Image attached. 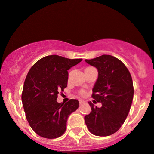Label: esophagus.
<instances>
[{
  "mask_svg": "<svg viewBox=\"0 0 154 154\" xmlns=\"http://www.w3.org/2000/svg\"><path fill=\"white\" fill-rule=\"evenodd\" d=\"M84 103V101L83 100H79V103H80V105H81V104H82V103Z\"/></svg>",
  "mask_w": 154,
  "mask_h": 154,
  "instance_id": "34e87169",
  "label": "esophagus"
}]
</instances>
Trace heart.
Returning <instances> with one entry per match:
<instances>
[{
	"instance_id": "obj_1",
	"label": "heart",
	"mask_w": 154,
	"mask_h": 154,
	"mask_svg": "<svg viewBox=\"0 0 154 154\" xmlns=\"http://www.w3.org/2000/svg\"><path fill=\"white\" fill-rule=\"evenodd\" d=\"M80 95H81V96H85V91H80Z\"/></svg>"
}]
</instances>
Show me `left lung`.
Masks as SVG:
<instances>
[{
  "mask_svg": "<svg viewBox=\"0 0 154 154\" xmlns=\"http://www.w3.org/2000/svg\"><path fill=\"white\" fill-rule=\"evenodd\" d=\"M85 62L98 70L92 98L102 103L101 108H97L88 103L91 111L85 116V124L94 135L110 136L120 128L130 111L134 97L131 75L123 63L114 56L103 54Z\"/></svg>",
  "mask_w": 154,
  "mask_h": 154,
  "instance_id": "left-lung-1",
  "label": "left lung"
}]
</instances>
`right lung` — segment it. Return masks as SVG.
Masks as SVG:
<instances>
[{"label": "right lung", "mask_w": 154, "mask_h": 154, "mask_svg": "<svg viewBox=\"0 0 154 154\" xmlns=\"http://www.w3.org/2000/svg\"><path fill=\"white\" fill-rule=\"evenodd\" d=\"M82 60L46 56L35 63L27 74L23 106L29 124L38 135L55 139L66 131L68 117L78 108L79 102L72 99L64 104L57 103V98L67 87L68 70Z\"/></svg>", "instance_id": "obj_1"}]
</instances>
